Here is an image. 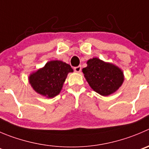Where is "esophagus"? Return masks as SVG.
<instances>
[{
    "instance_id": "1",
    "label": "esophagus",
    "mask_w": 149,
    "mask_h": 149,
    "mask_svg": "<svg viewBox=\"0 0 149 149\" xmlns=\"http://www.w3.org/2000/svg\"><path fill=\"white\" fill-rule=\"evenodd\" d=\"M74 72H81V66H75V67H74Z\"/></svg>"
}]
</instances>
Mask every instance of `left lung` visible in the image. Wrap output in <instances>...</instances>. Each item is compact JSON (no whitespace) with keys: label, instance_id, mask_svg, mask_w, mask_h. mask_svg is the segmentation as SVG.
Wrapping results in <instances>:
<instances>
[{"label":"left lung","instance_id":"left-lung-1","mask_svg":"<svg viewBox=\"0 0 149 149\" xmlns=\"http://www.w3.org/2000/svg\"><path fill=\"white\" fill-rule=\"evenodd\" d=\"M83 72L91 88L102 96H108L119 88L124 81L121 69L112 63L94 58L87 61Z\"/></svg>","mask_w":149,"mask_h":149}]
</instances>
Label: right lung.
<instances>
[{"mask_svg":"<svg viewBox=\"0 0 149 149\" xmlns=\"http://www.w3.org/2000/svg\"><path fill=\"white\" fill-rule=\"evenodd\" d=\"M72 72L70 65L61 61H52L31 74L29 82L37 93L52 98L60 93L68 73Z\"/></svg>","mask_w":149,"mask_h":149,"instance_id":"add662e5","label":"right lung"}]
</instances>
